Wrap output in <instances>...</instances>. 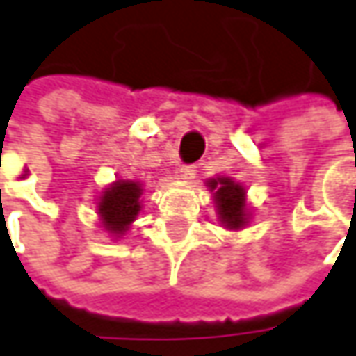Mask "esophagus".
<instances>
[{"instance_id":"obj_1","label":"esophagus","mask_w":356,"mask_h":356,"mask_svg":"<svg viewBox=\"0 0 356 356\" xmlns=\"http://www.w3.org/2000/svg\"><path fill=\"white\" fill-rule=\"evenodd\" d=\"M178 172H180L182 180H194L196 178V166H182Z\"/></svg>"}]
</instances>
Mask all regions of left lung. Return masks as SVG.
<instances>
[{
    "label": "left lung",
    "instance_id": "1",
    "mask_svg": "<svg viewBox=\"0 0 356 356\" xmlns=\"http://www.w3.org/2000/svg\"><path fill=\"white\" fill-rule=\"evenodd\" d=\"M210 188L214 190V198L218 202L220 220L232 230H238L246 222V200L244 188L232 182L230 178L210 180Z\"/></svg>",
    "mask_w": 356,
    "mask_h": 356
}]
</instances>
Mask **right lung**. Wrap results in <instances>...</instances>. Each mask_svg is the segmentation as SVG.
<instances>
[{
	"instance_id": "1",
	"label": "right lung",
	"mask_w": 356,
	"mask_h": 356,
	"mask_svg": "<svg viewBox=\"0 0 356 356\" xmlns=\"http://www.w3.org/2000/svg\"><path fill=\"white\" fill-rule=\"evenodd\" d=\"M140 184L132 180L126 182H116L112 188H108L102 198H99V216L104 220V226L114 232L122 234L128 224L140 212Z\"/></svg>"
}]
</instances>
